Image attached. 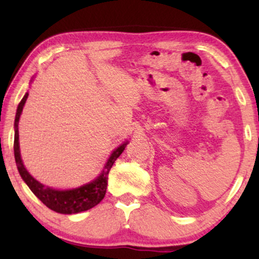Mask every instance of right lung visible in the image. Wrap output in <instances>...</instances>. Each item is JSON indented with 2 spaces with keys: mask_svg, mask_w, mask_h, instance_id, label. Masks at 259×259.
Instances as JSON below:
<instances>
[{
  "mask_svg": "<svg viewBox=\"0 0 259 259\" xmlns=\"http://www.w3.org/2000/svg\"><path fill=\"white\" fill-rule=\"evenodd\" d=\"M28 98V93H26L22 100L17 107L16 116H15V139H14V154H15V161L19 169L20 176L26 182L28 187L31 190L35 196L44 203L46 206L51 208V210L59 212V213L65 214H73L79 213V212L87 211L90 208L94 207L100 201L104 199L106 194V189H107V179L109 169L112 168L113 164L119 155L122 153L125 150L127 143L122 144L116 150L113 151V153L109 157L107 164L105 166V169L101 172V175L98 177L93 182L86 184L76 189L72 190H54L51 187H46L35 180L29 173L27 172L26 167L23 166L22 159L20 154V146H19V120L20 115L22 113L23 106L26 104Z\"/></svg>",
  "mask_w": 259,
  "mask_h": 259,
  "instance_id": "right-lung-1",
  "label": "right lung"
}]
</instances>
